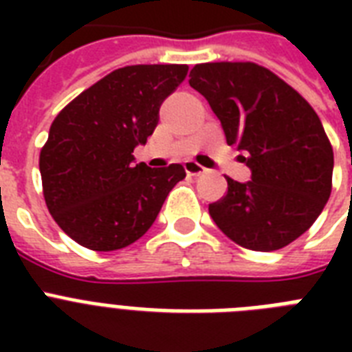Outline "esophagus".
I'll list each match as a JSON object with an SVG mask.
<instances>
[{"instance_id":"obj_1","label":"esophagus","mask_w":352,"mask_h":352,"mask_svg":"<svg viewBox=\"0 0 352 352\" xmlns=\"http://www.w3.org/2000/svg\"><path fill=\"white\" fill-rule=\"evenodd\" d=\"M184 170H186L188 175H193V177H199V175H203V173H206V170H204L203 166L197 164L195 160H186V162H184Z\"/></svg>"}]
</instances>
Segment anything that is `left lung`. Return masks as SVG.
I'll use <instances>...</instances> for the list:
<instances>
[{
	"label": "left lung",
	"mask_w": 352,
	"mask_h": 352,
	"mask_svg": "<svg viewBox=\"0 0 352 352\" xmlns=\"http://www.w3.org/2000/svg\"><path fill=\"white\" fill-rule=\"evenodd\" d=\"M190 85L208 100L226 142L245 153L250 181L228 179L210 204L219 230L257 252L283 248L305 234L331 195L334 157L322 122L303 96L250 62L201 63Z\"/></svg>",
	"instance_id": "8db88e82"
}]
</instances>
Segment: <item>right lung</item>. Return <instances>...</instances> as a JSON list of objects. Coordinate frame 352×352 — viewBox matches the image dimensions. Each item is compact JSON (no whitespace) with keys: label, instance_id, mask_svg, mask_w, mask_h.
I'll list each match as a JSON object with an SVG mask.
<instances>
[{"label":"right lung","instance_id":"right-lung-1","mask_svg":"<svg viewBox=\"0 0 352 352\" xmlns=\"http://www.w3.org/2000/svg\"><path fill=\"white\" fill-rule=\"evenodd\" d=\"M186 74L188 65L117 69L54 118L40 153L43 197L78 245L111 252L140 239L171 188L186 177L181 164L148 168L133 157Z\"/></svg>","mask_w":352,"mask_h":352}]
</instances>
